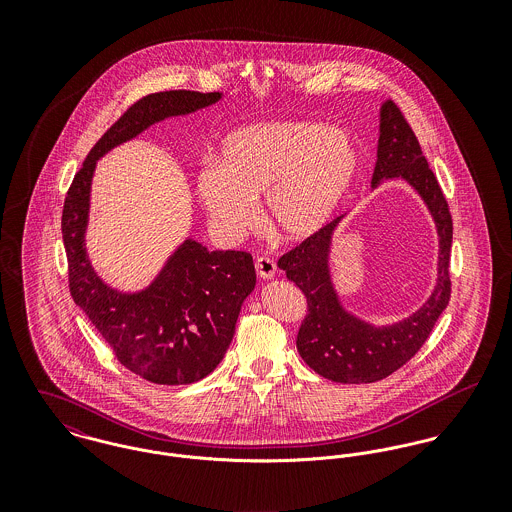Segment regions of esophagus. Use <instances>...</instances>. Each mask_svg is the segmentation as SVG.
Returning <instances> with one entry per match:
<instances>
[{
  "label": "esophagus",
  "mask_w": 512,
  "mask_h": 512,
  "mask_svg": "<svg viewBox=\"0 0 512 512\" xmlns=\"http://www.w3.org/2000/svg\"><path fill=\"white\" fill-rule=\"evenodd\" d=\"M254 266H256V272H258V276L262 280H272L276 276V272H278L276 262L272 258H268V256H260Z\"/></svg>",
  "instance_id": "1"
}]
</instances>
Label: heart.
Segmentation results:
<instances>
[{
	"instance_id": "b5f03b06",
	"label": "heart",
	"mask_w": 512,
	"mask_h": 512,
	"mask_svg": "<svg viewBox=\"0 0 512 512\" xmlns=\"http://www.w3.org/2000/svg\"><path fill=\"white\" fill-rule=\"evenodd\" d=\"M361 167L355 136L309 120L242 126L220 144L219 161L195 173V193L222 240H240L256 222L282 238L303 240L335 217Z\"/></svg>"
}]
</instances>
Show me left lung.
<instances>
[{
	"instance_id": "obj_1",
	"label": "left lung",
	"mask_w": 512,
	"mask_h": 512,
	"mask_svg": "<svg viewBox=\"0 0 512 512\" xmlns=\"http://www.w3.org/2000/svg\"><path fill=\"white\" fill-rule=\"evenodd\" d=\"M372 189L384 181H406L424 201L438 232V276L430 297L408 317L374 325L349 311L331 272L333 236L345 219L337 217L278 260L307 299V315L297 333L301 359L323 378L343 384L376 382L406 365L430 337L449 303V252L453 224L438 179L402 112L392 100L380 104Z\"/></svg>"
}]
</instances>
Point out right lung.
Returning <instances> with one entry per match:
<instances>
[{
  "mask_svg": "<svg viewBox=\"0 0 512 512\" xmlns=\"http://www.w3.org/2000/svg\"><path fill=\"white\" fill-rule=\"evenodd\" d=\"M220 92L165 90L138 100L86 155L63 209V242L74 303L118 361L153 384H191L226 353L244 299L256 286L252 256L207 250L185 238L146 288L126 292L100 278L86 252L96 163L153 124L217 104Z\"/></svg>",
  "mask_w": 512,
  "mask_h": 512,
  "instance_id": "right-lung-1",
  "label": "right lung"
}]
</instances>
